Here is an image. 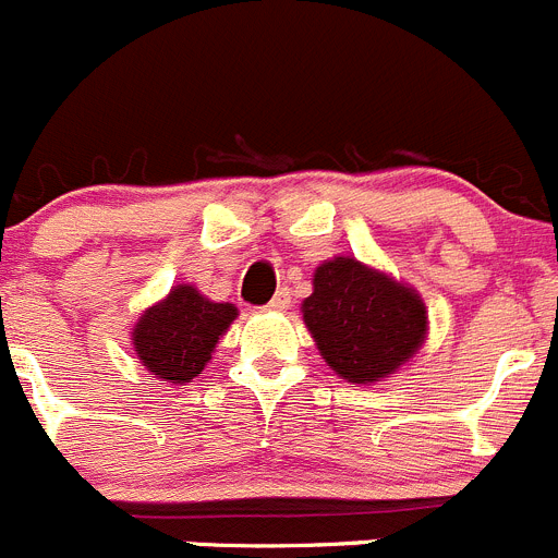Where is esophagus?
<instances>
[{
  "instance_id": "esophagus-1",
  "label": "esophagus",
  "mask_w": 558,
  "mask_h": 558,
  "mask_svg": "<svg viewBox=\"0 0 558 558\" xmlns=\"http://www.w3.org/2000/svg\"><path fill=\"white\" fill-rule=\"evenodd\" d=\"M289 303H291V294H289V289H280L278 294H275V298L269 300V305H267V308H269V311H286V308H289Z\"/></svg>"
}]
</instances>
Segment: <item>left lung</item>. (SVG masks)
<instances>
[{
    "mask_svg": "<svg viewBox=\"0 0 558 558\" xmlns=\"http://www.w3.org/2000/svg\"><path fill=\"white\" fill-rule=\"evenodd\" d=\"M303 323L325 364L348 384H378L409 364L428 336V308L414 286L336 255L314 269Z\"/></svg>",
    "mask_w": 558,
    "mask_h": 558,
    "instance_id": "1",
    "label": "left lung"
}]
</instances>
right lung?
I'll return each instance as SVG.
<instances>
[{
	"label": "right lung",
	"instance_id": "obj_1",
	"mask_svg": "<svg viewBox=\"0 0 558 558\" xmlns=\"http://www.w3.org/2000/svg\"><path fill=\"white\" fill-rule=\"evenodd\" d=\"M235 316L239 308L233 303H214L199 294L197 286L178 283L138 316L130 328V341L149 375L185 386L214 359Z\"/></svg>",
	"mask_w": 558,
	"mask_h": 558
}]
</instances>
